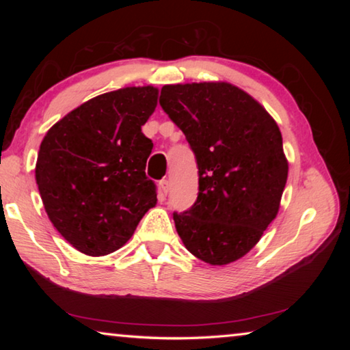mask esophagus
I'll return each instance as SVG.
<instances>
[{"label": "esophagus", "instance_id": "esophagus-1", "mask_svg": "<svg viewBox=\"0 0 350 350\" xmlns=\"http://www.w3.org/2000/svg\"><path fill=\"white\" fill-rule=\"evenodd\" d=\"M159 188H161L162 196H167V193H168V189H170V182L167 179H162L161 182H159Z\"/></svg>", "mask_w": 350, "mask_h": 350}]
</instances>
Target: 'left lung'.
Wrapping results in <instances>:
<instances>
[{
	"label": "left lung",
	"mask_w": 350,
	"mask_h": 350,
	"mask_svg": "<svg viewBox=\"0 0 350 350\" xmlns=\"http://www.w3.org/2000/svg\"><path fill=\"white\" fill-rule=\"evenodd\" d=\"M161 106L199 168L198 200L173 216L177 233L204 262H234L280 211L288 174L280 128L258 100L227 81L165 85Z\"/></svg>",
	"instance_id": "obj_1"
}]
</instances>
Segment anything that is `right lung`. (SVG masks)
Listing matches in <instances>:
<instances>
[{
    "label": "right lung",
    "instance_id": "right-lung-1",
    "mask_svg": "<svg viewBox=\"0 0 350 350\" xmlns=\"http://www.w3.org/2000/svg\"><path fill=\"white\" fill-rule=\"evenodd\" d=\"M154 86H128L88 100L58 120L40 145L35 180L57 232L88 256L129 241L156 206L145 174L152 142L142 126L157 106Z\"/></svg>",
    "mask_w": 350,
    "mask_h": 350
}]
</instances>
